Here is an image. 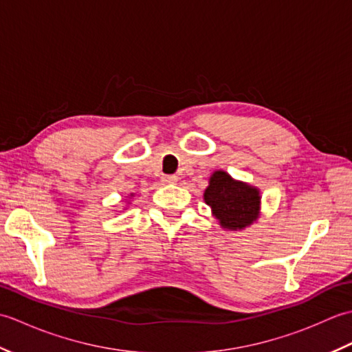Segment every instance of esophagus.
Segmentation results:
<instances>
[{"label":"esophagus","mask_w":352,"mask_h":352,"mask_svg":"<svg viewBox=\"0 0 352 352\" xmlns=\"http://www.w3.org/2000/svg\"><path fill=\"white\" fill-rule=\"evenodd\" d=\"M162 182L166 183V184H175L178 182V177L177 175H164L162 178Z\"/></svg>","instance_id":"1"}]
</instances>
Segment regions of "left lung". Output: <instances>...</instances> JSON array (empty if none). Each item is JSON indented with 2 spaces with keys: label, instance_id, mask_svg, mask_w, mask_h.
<instances>
[{
  "label": "left lung",
  "instance_id": "8db88e82",
  "mask_svg": "<svg viewBox=\"0 0 352 352\" xmlns=\"http://www.w3.org/2000/svg\"><path fill=\"white\" fill-rule=\"evenodd\" d=\"M206 204L219 226L228 231H242L260 218V189L250 183L234 180L228 172L218 169L208 178L204 190Z\"/></svg>",
  "mask_w": 352,
  "mask_h": 352
}]
</instances>
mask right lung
Wrapping results in <instances>:
<instances>
[{
    "label": "right lung",
    "mask_w": 352,
    "mask_h": 352,
    "mask_svg": "<svg viewBox=\"0 0 352 352\" xmlns=\"http://www.w3.org/2000/svg\"><path fill=\"white\" fill-rule=\"evenodd\" d=\"M133 197H134V193H130V195H129V198H133ZM126 204H130V203H129V201H126ZM125 208H126V207H125ZM125 208H124V210H125Z\"/></svg>",
    "instance_id": "add662e5"
}]
</instances>
